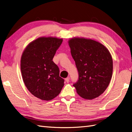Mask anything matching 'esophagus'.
<instances>
[{
	"label": "esophagus",
	"instance_id": "1",
	"mask_svg": "<svg viewBox=\"0 0 132 132\" xmlns=\"http://www.w3.org/2000/svg\"><path fill=\"white\" fill-rule=\"evenodd\" d=\"M65 81H66V82H69V81H70V78H69V77H68V78H65Z\"/></svg>",
	"mask_w": 132,
	"mask_h": 132
}]
</instances>
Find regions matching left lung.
Returning a JSON list of instances; mask_svg holds the SVG:
<instances>
[{
    "label": "left lung",
    "mask_w": 132,
    "mask_h": 132,
    "mask_svg": "<svg viewBox=\"0 0 132 132\" xmlns=\"http://www.w3.org/2000/svg\"><path fill=\"white\" fill-rule=\"evenodd\" d=\"M79 73L73 86L81 97L92 100L103 93L112 76L113 61L109 51L92 39L74 37L68 41Z\"/></svg>",
    "instance_id": "left-lung-1"
}]
</instances>
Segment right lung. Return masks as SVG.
<instances>
[{
  "instance_id": "1",
  "label": "right lung",
  "mask_w": 132,
  "mask_h": 132,
  "mask_svg": "<svg viewBox=\"0 0 132 132\" xmlns=\"http://www.w3.org/2000/svg\"><path fill=\"white\" fill-rule=\"evenodd\" d=\"M62 38L39 37L30 42L21 58V71L27 89L35 97L49 101L59 94L64 80L52 61Z\"/></svg>"
}]
</instances>
